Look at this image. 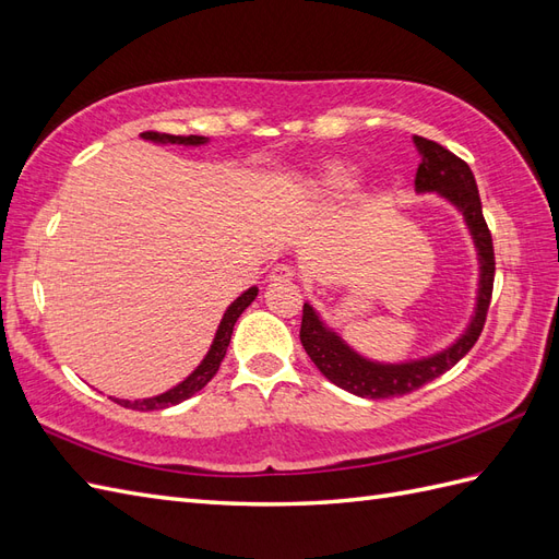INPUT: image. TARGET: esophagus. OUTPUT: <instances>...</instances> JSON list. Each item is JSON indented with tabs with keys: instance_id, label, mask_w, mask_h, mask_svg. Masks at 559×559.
<instances>
[{
	"instance_id": "esophagus-1",
	"label": "esophagus",
	"mask_w": 559,
	"mask_h": 559,
	"mask_svg": "<svg viewBox=\"0 0 559 559\" xmlns=\"http://www.w3.org/2000/svg\"><path fill=\"white\" fill-rule=\"evenodd\" d=\"M296 277V270L292 267V265H277V267H272V272L267 275V280L270 282H292Z\"/></svg>"
}]
</instances>
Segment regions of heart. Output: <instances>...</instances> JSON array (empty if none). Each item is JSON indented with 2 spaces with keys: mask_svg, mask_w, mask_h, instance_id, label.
<instances>
[{
  "mask_svg": "<svg viewBox=\"0 0 559 559\" xmlns=\"http://www.w3.org/2000/svg\"><path fill=\"white\" fill-rule=\"evenodd\" d=\"M353 187H356V173L346 166H338V163L322 168L304 182L308 194H342Z\"/></svg>",
  "mask_w": 559,
  "mask_h": 559,
  "instance_id": "1",
  "label": "heart"
}]
</instances>
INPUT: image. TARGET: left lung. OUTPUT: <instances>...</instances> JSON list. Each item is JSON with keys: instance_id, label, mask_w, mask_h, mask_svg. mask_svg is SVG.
<instances>
[{"instance_id": "1", "label": "left lung", "mask_w": 559, "mask_h": 559, "mask_svg": "<svg viewBox=\"0 0 559 559\" xmlns=\"http://www.w3.org/2000/svg\"><path fill=\"white\" fill-rule=\"evenodd\" d=\"M417 152L421 156L419 168L415 175V189L419 194L437 192L465 217L469 235L476 247V258H479V292H476V308L467 324V330L460 334L455 344L433 353V356L407 360V362H377L360 356L353 350L342 336L330 330L318 316V310L310 304H304V320H301V344L310 360L316 362L318 370L330 379L332 384L348 393H356L360 399H393L403 393L417 391L431 379L441 377L451 370L462 358L467 356L472 346L479 338L488 306H491L493 294V275H496V255H493V239L488 233L484 221L479 189L469 170V166L445 146L413 138Z\"/></svg>"}]
</instances>
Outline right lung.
Here are the masks:
<instances>
[{
    "label": "right lung",
    "instance_id": "obj_1",
    "mask_svg": "<svg viewBox=\"0 0 559 559\" xmlns=\"http://www.w3.org/2000/svg\"><path fill=\"white\" fill-rule=\"evenodd\" d=\"M142 138L148 140V142H156V144H185V146H199V144H206L209 142V138H201V134H189V138H182V134H166V132H152V130L142 132ZM255 296H258V287H251V289L243 292L237 298V301L229 304V308L225 310L221 324H217V332H215L213 344H211V348L206 353V358L199 362L197 370L189 374L185 382L173 386L166 393H158V396H154V399H142V401L111 399V401H116L122 407H130V411L146 413V411H163V407H170V405H177V403H182L187 399H192L197 391H201L215 377L217 367H221L225 353H227L229 338H233L235 322L239 320L241 312L253 304Z\"/></svg>",
    "mask_w": 559,
    "mask_h": 559
}]
</instances>
